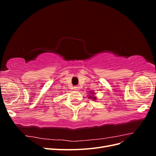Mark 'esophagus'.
Wrapping results in <instances>:
<instances>
[{
    "label": "esophagus",
    "mask_w": 156,
    "mask_h": 156,
    "mask_svg": "<svg viewBox=\"0 0 156 156\" xmlns=\"http://www.w3.org/2000/svg\"><path fill=\"white\" fill-rule=\"evenodd\" d=\"M79 89H80L79 87H74V90H79Z\"/></svg>",
    "instance_id": "esophagus-1"
}]
</instances>
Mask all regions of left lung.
Listing matches in <instances>:
<instances>
[{
  "label": "left lung",
  "mask_w": 156,
  "mask_h": 156,
  "mask_svg": "<svg viewBox=\"0 0 156 156\" xmlns=\"http://www.w3.org/2000/svg\"><path fill=\"white\" fill-rule=\"evenodd\" d=\"M92 93V94H93V96H89L88 98H90L91 99H92V100H96V96H94V92H91Z\"/></svg>",
  "instance_id": "obj_1"
}]
</instances>
